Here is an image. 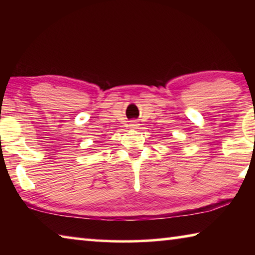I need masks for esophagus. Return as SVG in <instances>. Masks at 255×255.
Instances as JSON below:
<instances>
[{
	"label": "esophagus",
	"mask_w": 255,
	"mask_h": 255,
	"mask_svg": "<svg viewBox=\"0 0 255 255\" xmlns=\"http://www.w3.org/2000/svg\"><path fill=\"white\" fill-rule=\"evenodd\" d=\"M129 127L132 129H137L139 127V124H138V122H136V120H132V122H130V124H129Z\"/></svg>",
	"instance_id": "1"
}]
</instances>
